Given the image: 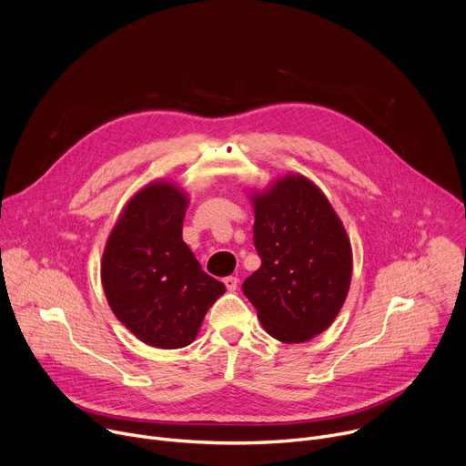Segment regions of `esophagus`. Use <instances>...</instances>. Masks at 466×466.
Here are the masks:
<instances>
[{
  "label": "esophagus",
  "mask_w": 466,
  "mask_h": 466,
  "mask_svg": "<svg viewBox=\"0 0 466 466\" xmlns=\"http://www.w3.org/2000/svg\"><path fill=\"white\" fill-rule=\"evenodd\" d=\"M223 282H225L228 291H236L238 289V279L236 277H227Z\"/></svg>",
  "instance_id": "obj_1"
}]
</instances>
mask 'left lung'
<instances>
[{
	"instance_id": "1",
	"label": "left lung",
	"mask_w": 466,
	"mask_h": 466,
	"mask_svg": "<svg viewBox=\"0 0 466 466\" xmlns=\"http://www.w3.org/2000/svg\"><path fill=\"white\" fill-rule=\"evenodd\" d=\"M259 269L243 293L269 336L304 343L338 317L352 279V247L326 195L302 175L252 193Z\"/></svg>"
}]
</instances>
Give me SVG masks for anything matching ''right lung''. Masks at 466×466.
I'll use <instances>...</instances> for the list:
<instances>
[{
  "label": "right lung",
  "instance_id": "1",
  "mask_svg": "<svg viewBox=\"0 0 466 466\" xmlns=\"http://www.w3.org/2000/svg\"><path fill=\"white\" fill-rule=\"evenodd\" d=\"M187 195L155 180L125 205L103 252L101 282L110 309L142 343L187 347L225 284L201 269L182 239Z\"/></svg>",
  "mask_w": 466,
  "mask_h": 466
}]
</instances>
